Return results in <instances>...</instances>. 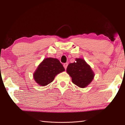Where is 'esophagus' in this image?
I'll return each mask as SVG.
<instances>
[{
	"instance_id": "esophagus-1",
	"label": "esophagus",
	"mask_w": 125,
	"mask_h": 125,
	"mask_svg": "<svg viewBox=\"0 0 125 125\" xmlns=\"http://www.w3.org/2000/svg\"><path fill=\"white\" fill-rule=\"evenodd\" d=\"M68 64L67 63H64V64H63V67H64V68H65V69H67V68L68 67Z\"/></svg>"
}]
</instances>
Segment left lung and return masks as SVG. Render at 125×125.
<instances>
[{
  "label": "left lung",
  "mask_w": 125,
  "mask_h": 125,
  "mask_svg": "<svg viewBox=\"0 0 125 125\" xmlns=\"http://www.w3.org/2000/svg\"><path fill=\"white\" fill-rule=\"evenodd\" d=\"M67 72L72 78L73 83L82 88L88 85L94 77L91 67L82 58H76L75 62L70 63Z\"/></svg>",
  "instance_id": "left-lung-1"
}]
</instances>
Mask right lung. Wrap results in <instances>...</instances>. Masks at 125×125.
<instances>
[{
    "label": "right lung",
    "instance_id": "right-lung-1",
    "mask_svg": "<svg viewBox=\"0 0 125 125\" xmlns=\"http://www.w3.org/2000/svg\"><path fill=\"white\" fill-rule=\"evenodd\" d=\"M65 70L63 65L56 58H47L40 64L34 73V78L41 86L52 82L58 73Z\"/></svg>",
    "mask_w": 125,
    "mask_h": 125
}]
</instances>
